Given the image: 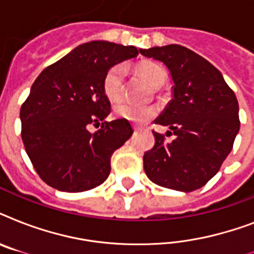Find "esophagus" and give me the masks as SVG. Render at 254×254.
<instances>
[{
	"label": "esophagus",
	"instance_id": "obj_1",
	"mask_svg": "<svg viewBox=\"0 0 254 254\" xmlns=\"http://www.w3.org/2000/svg\"><path fill=\"white\" fill-rule=\"evenodd\" d=\"M133 129H134V130H141L142 127H138V125H133Z\"/></svg>",
	"mask_w": 254,
	"mask_h": 254
}]
</instances>
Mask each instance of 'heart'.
I'll list each match as a JSON object with an SVG mask.
<instances>
[{
    "instance_id": "heart-1",
    "label": "heart",
    "mask_w": 254,
    "mask_h": 254,
    "mask_svg": "<svg viewBox=\"0 0 254 254\" xmlns=\"http://www.w3.org/2000/svg\"><path fill=\"white\" fill-rule=\"evenodd\" d=\"M141 76L153 88H159L166 80V72L159 64L155 63H145L138 68ZM127 73V67L124 64H116L108 69L103 80L104 95L111 101H117L123 96L124 77ZM113 113L117 117L127 120L130 123L145 124L157 115V108L147 104H134L123 101L116 104Z\"/></svg>"
}]
</instances>
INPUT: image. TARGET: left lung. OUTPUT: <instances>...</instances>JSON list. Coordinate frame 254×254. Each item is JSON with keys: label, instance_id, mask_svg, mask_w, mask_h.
Returning a JSON list of instances; mask_svg holds the SVG:
<instances>
[{"label": "left lung", "instance_id": "left-lung-1", "mask_svg": "<svg viewBox=\"0 0 254 254\" xmlns=\"http://www.w3.org/2000/svg\"><path fill=\"white\" fill-rule=\"evenodd\" d=\"M166 65L173 99L154 123L169 127L155 133V145L143 155V169L155 185L190 192L203 187L220 169L240 130L239 103L220 71L179 45L141 51Z\"/></svg>", "mask_w": 254, "mask_h": 254}]
</instances>
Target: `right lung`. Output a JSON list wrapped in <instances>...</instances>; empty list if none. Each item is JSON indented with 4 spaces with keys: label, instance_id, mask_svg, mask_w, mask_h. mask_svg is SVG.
I'll list each match as a JSON object with an SVG mask.
<instances>
[{
    "label": "right lung",
    "instance_id": "1",
    "mask_svg": "<svg viewBox=\"0 0 254 254\" xmlns=\"http://www.w3.org/2000/svg\"><path fill=\"white\" fill-rule=\"evenodd\" d=\"M142 49L107 41L77 46L45 68L21 107L22 141L42 181L65 192L95 189L111 173L112 154L133 134L130 123H107L111 103L103 91L108 69ZM104 121L95 133L89 123Z\"/></svg>",
    "mask_w": 254,
    "mask_h": 254
}]
</instances>
